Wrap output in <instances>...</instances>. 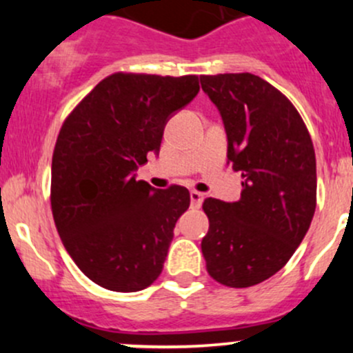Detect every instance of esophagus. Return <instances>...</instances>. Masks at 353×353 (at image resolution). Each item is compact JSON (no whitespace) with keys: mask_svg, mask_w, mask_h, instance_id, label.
I'll return each mask as SVG.
<instances>
[{"mask_svg":"<svg viewBox=\"0 0 353 353\" xmlns=\"http://www.w3.org/2000/svg\"><path fill=\"white\" fill-rule=\"evenodd\" d=\"M190 196H191V206H193V208H199L203 203V199H205V194L199 193V191H194V190L191 191Z\"/></svg>","mask_w":353,"mask_h":353,"instance_id":"1","label":"esophagus"}]
</instances>
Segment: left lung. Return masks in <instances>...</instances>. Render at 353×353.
I'll list each match as a JSON object with an SVG mask.
<instances>
[{
    "mask_svg": "<svg viewBox=\"0 0 353 353\" xmlns=\"http://www.w3.org/2000/svg\"><path fill=\"white\" fill-rule=\"evenodd\" d=\"M222 116L227 159L243 176L239 201L206 198L201 241L210 276L225 287L265 282L287 265L316 210V155L297 109L251 73L203 74Z\"/></svg>",
    "mask_w": 353,
    "mask_h": 353,
    "instance_id": "obj_1",
    "label": "left lung"
}]
</instances>
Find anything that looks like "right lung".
<instances>
[{"label":"right lung","instance_id":"obj_1","mask_svg":"<svg viewBox=\"0 0 353 353\" xmlns=\"http://www.w3.org/2000/svg\"><path fill=\"white\" fill-rule=\"evenodd\" d=\"M198 92L196 74L114 73L63 123L52 154V216L68 254L97 285L138 292L162 273L190 191L155 190L134 170L159 154L167 121Z\"/></svg>","mask_w":353,"mask_h":353}]
</instances>
